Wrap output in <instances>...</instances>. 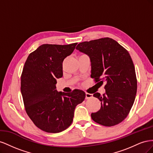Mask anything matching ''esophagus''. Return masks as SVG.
Wrapping results in <instances>:
<instances>
[{
    "label": "esophagus",
    "instance_id": "1",
    "mask_svg": "<svg viewBox=\"0 0 153 153\" xmlns=\"http://www.w3.org/2000/svg\"><path fill=\"white\" fill-rule=\"evenodd\" d=\"M92 98V94H90V93H88V92H85V99H89Z\"/></svg>",
    "mask_w": 153,
    "mask_h": 153
}]
</instances>
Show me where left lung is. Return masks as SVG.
<instances>
[{
    "mask_svg": "<svg viewBox=\"0 0 153 153\" xmlns=\"http://www.w3.org/2000/svg\"><path fill=\"white\" fill-rule=\"evenodd\" d=\"M76 49L89 56L91 76L96 85L106 82L103 95L94 94L101 108L91 114L92 119L105 126L121 123L129 113L137 90L135 66L128 50L110 38L80 43Z\"/></svg>",
    "mask_w": 153,
    "mask_h": 153,
    "instance_id": "left-lung-1",
    "label": "left lung"
}]
</instances>
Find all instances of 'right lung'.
<instances>
[{"label": "right lung", "mask_w": 153, "mask_h": 153, "mask_svg": "<svg viewBox=\"0 0 153 153\" xmlns=\"http://www.w3.org/2000/svg\"><path fill=\"white\" fill-rule=\"evenodd\" d=\"M77 43L44 44L30 53L21 75V92L27 114L47 133H59L71 124L76 106L85 98L81 90L57 92L55 84L63 75L62 62Z\"/></svg>", "instance_id": "add662e5"}]
</instances>
